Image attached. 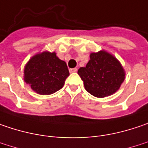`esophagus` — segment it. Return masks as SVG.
I'll list each match as a JSON object with an SVG mask.
<instances>
[{
  "instance_id": "1",
  "label": "esophagus",
  "mask_w": 148,
  "mask_h": 148,
  "mask_svg": "<svg viewBox=\"0 0 148 148\" xmlns=\"http://www.w3.org/2000/svg\"><path fill=\"white\" fill-rule=\"evenodd\" d=\"M69 72H70V73H76V72H77V69H76V68L70 69H69Z\"/></svg>"
}]
</instances>
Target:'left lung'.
Listing matches in <instances>:
<instances>
[{
    "mask_svg": "<svg viewBox=\"0 0 148 148\" xmlns=\"http://www.w3.org/2000/svg\"><path fill=\"white\" fill-rule=\"evenodd\" d=\"M78 74L85 90L98 98L115 93L125 79L124 69L121 64L105 51L91 53L88 64L79 68Z\"/></svg>",
    "mask_w": 148,
    "mask_h": 148,
    "instance_id": "left-lung-1",
    "label": "left lung"
}]
</instances>
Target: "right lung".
<instances>
[{
  "label": "right lung",
  "mask_w": 148,
  "mask_h": 148,
  "mask_svg": "<svg viewBox=\"0 0 148 148\" xmlns=\"http://www.w3.org/2000/svg\"><path fill=\"white\" fill-rule=\"evenodd\" d=\"M69 75L66 63L55 53L43 52L35 55L24 69L25 81L40 95H51L62 89Z\"/></svg>",
  "instance_id": "add662e5"
}]
</instances>
